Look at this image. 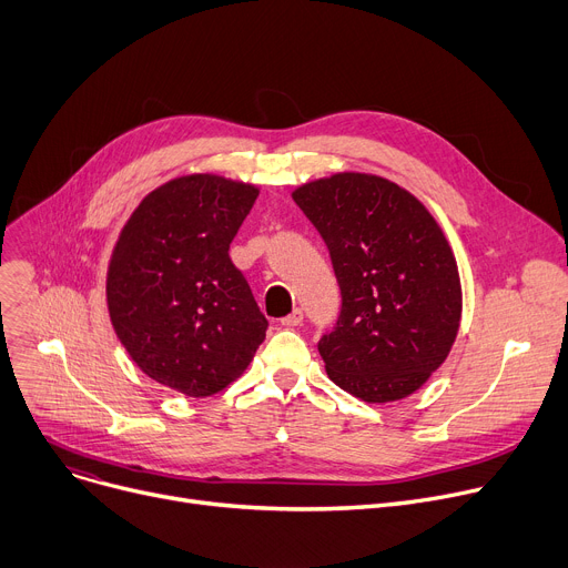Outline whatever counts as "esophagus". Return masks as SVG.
I'll return each instance as SVG.
<instances>
[{"mask_svg": "<svg viewBox=\"0 0 568 568\" xmlns=\"http://www.w3.org/2000/svg\"><path fill=\"white\" fill-rule=\"evenodd\" d=\"M301 322H304V311H301V308H294L287 317H283V320H281V326L292 328V326H298Z\"/></svg>", "mask_w": 568, "mask_h": 568, "instance_id": "34e87169", "label": "esophagus"}]
</instances>
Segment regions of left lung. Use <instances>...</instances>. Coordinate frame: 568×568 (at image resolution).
<instances>
[{"instance_id":"obj_1","label":"left lung","mask_w":568,"mask_h":568,"mask_svg":"<svg viewBox=\"0 0 568 568\" xmlns=\"http://www.w3.org/2000/svg\"><path fill=\"white\" fill-rule=\"evenodd\" d=\"M328 246L343 308L320 354L331 382L369 404L404 399L447 358L462 281L440 225L399 184L335 173L292 192Z\"/></svg>"}]
</instances>
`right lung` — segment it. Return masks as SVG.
<instances>
[{"mask_svg": "<svg viewBox=\"0 0 568 568\" xmlns=\"http://www.w3.org/2000/svg\"><path fill=\"white\" fill-rule=\"evenodd\" d=\"M257 194L212 173L175 178L139 203L113 246V331L143 374L186 397L233 384L270 326L229 255Z\"/></svg>", "mask_w": 568, "mask_h": 568, "instance_id": "add662e5", "label": "right lung"}]
</instances>
